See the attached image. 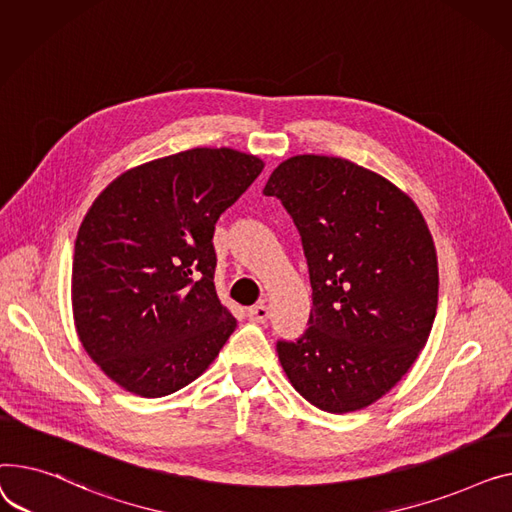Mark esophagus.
Listing matches in <instances>:
<instances>
[{"label":"esophagus","mask_w":512,"mask_h":512,"mask_svg":"<svg viewBox=\"0 0 512 512\" xmlns=\"http://www.w3.org/2000/svg\"><path fill=\"white\" fill-rule=\"evenodd\" d=\"M248 316H250V320H254V322H266L268 316H270V310H268V306L260 304V306L250 308V310H248Z\"/></svg>","instance_id":"34e87169"}]
</instances>
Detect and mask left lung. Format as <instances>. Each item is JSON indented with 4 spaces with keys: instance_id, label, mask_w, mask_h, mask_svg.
<instances>
[{
    "instance_id": "1",
    "label": "left lung",
    "mask_w": 512,
    "mask_h": 512,
    "mask_svg": "<svg viewBox=\"0 0 512 512\" xmlns=\"http://www.w3.org/2000/svg\"><path fill=\"white\" fill-rule=\"evenodd\" d=\"M291 215L308 260L312 312L279 341L293 388L328 413L386 395L428 343L438 306L434 239L415 202L347 159L297 155L264 186Z\"/></svg>"
}]
</instances>
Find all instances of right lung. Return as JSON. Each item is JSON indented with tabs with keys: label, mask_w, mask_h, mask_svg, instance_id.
Returning a JSON list of instances; mask_svg holds the SVG:
<instances>
[{
	"label": "right lung",
	"mask_w": 512,
	"mask_h": 512,
	"mask_svg": "<svg viewBox=\"0 0 512 512\" xmlns=\"http://www.w3.org/2000/svg\"><path fill=\"white\" fill-rule=\"evenodd\" d=\"M262 169L233 148H190L128 169L88 208L74 246V324L128 393L184 388L235 330L215 289L213 233Z\"/></svg>",
	"instance_id": "add662e5"
}]
</instances>
